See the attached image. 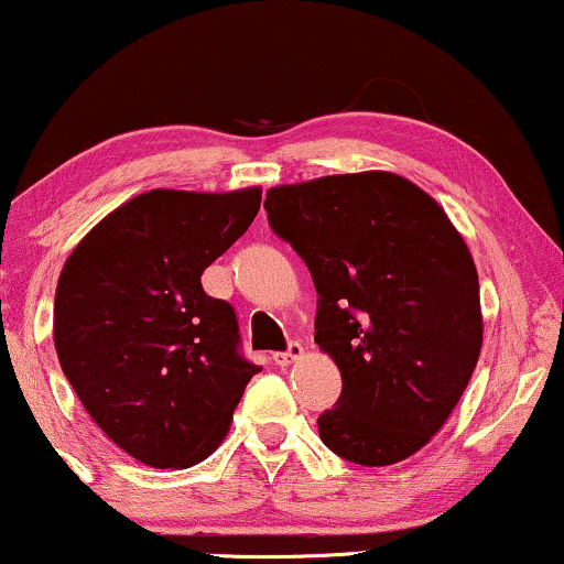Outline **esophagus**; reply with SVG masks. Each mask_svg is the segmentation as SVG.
Here are the masks:
<instances>
[{
    "instance_id": "34e87169",
    "label": "esophagus",
    "mask_w": 564,
    "mask_h": 564,
    "mask_svg": "<svg viewBox=\"0 0 564 564\" xmlns=\"http://www.w3.org/2000/svg\"><path fill=\"white\" fill-rule=\"evenodd\" d=\"M304 356V346L302 344H291L289 351H281V354H273V361L278 367H289L294 365V361H299Z\"/></svg>"
}]
</instances>
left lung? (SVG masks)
Wrapping results in <instances>:
<instances>
[{
  "mask_svg": "<svg viewBox=\"0 0 564 564\" xmlns=\"http://www.w3.org/2000/svg\"><path fill=\"white\" fill-rule=\"evenodd\" d=\"M273 231L319 294L315 344L338 367L319 440L359 466L411 458L442 430L481 354L479 273L432 195L393 171L278 184Z\"/></svg>",
  "mask_w": 564,
  "mask_h": 564,
  "instance_id": "obj_1",
  "label": "left lung"
}]
</instances>
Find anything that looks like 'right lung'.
I'll return each instance as SVG.
<instances>
[{"mask_svg":"<svg viewBox=\"0 0 564 564\" xmlns=\"http://www.w3.org/2000/svg\"><path fill=\"white\" fill-rule=\"evenodd\" d=\"M260 197V187L142 192L64 262L54 296L62 372L106 437L145 466L208 458L260 372L237 354L231 304L199 281L249 229Z\"/></svg>","mask_w":564,"mask_h":564,"instance_id":"right-lung-1","label":"right lung"}]
</instances>
